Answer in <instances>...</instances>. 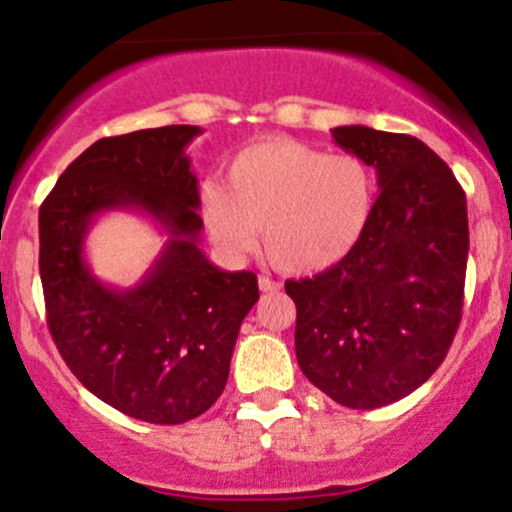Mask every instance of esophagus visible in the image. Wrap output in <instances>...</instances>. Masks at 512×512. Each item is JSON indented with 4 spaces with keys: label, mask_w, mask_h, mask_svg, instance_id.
<instances>
[{
    "label": "esophagus",
    "mask_w": 512,
    "mask_h": 512,
    "mask_svg": "<svg viewBox=\"0 0 512 512\" xmlns=\"http://www.w3.org/2000/svg\"><path fill=\"white\" fill-rule=\"evenodd\" d=\"M279 289H281L279 281H274L272 276H267V274H260V291L262 293H274V291H279Z\"/></svg>",
    "instance_id": "34e87169"
}]
</instances>
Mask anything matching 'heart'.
Here are the masks:
<instances>
[{
    "label": "heart",
    "instance_id": "heart-1",
    "mask_svg": "<svg viewBox=\"0 0 512 512\" xmlns=\"http://www.w3.org/2000/svg\"><path fill=\"white\" fill-rule=\"evenodd\" d=\"M199 211L226 260L260 243L281 272L337 267L366 238L375 214V180L354 156H330L296 139L245 146L226 168V187L207 182Z\"/></svg>",
    "mask_w": 512,
    "mask_h": 512
}]
</instances>
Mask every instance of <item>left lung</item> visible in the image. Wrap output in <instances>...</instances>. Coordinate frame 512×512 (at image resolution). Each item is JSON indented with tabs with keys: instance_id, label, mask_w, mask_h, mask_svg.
Returning a JSON list of instances; mask_svg holds the SVG:
<instances>
[{
	"instance_id": "1",
	"label": "left lung",
	"mask_w": 512,
	"mask_h": 512,
	"mask_svg": "<svg viewBox=\"0 0 512 512\" xmlns=\"http://www.w3.org/2000/svg\"><path fill=\"white\" fill-rule=\"evenodd\" d=\"M334 142L375 168L380 195L361 245L313 279L286 281L303 375L349 409L407 397L436 373L462 317L467 197L409 134L363 125Z\"/></svg>"
}]
</instances>
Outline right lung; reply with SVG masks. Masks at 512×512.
I'll return each mask as SVG.
<instances>
[{
    "instance_id": "add662e5",
    "label": "right lung",
    "mask_w": 512,
    "mask_h": 512,
    "mask_svg": "<svg viewBox=\"0 0 512 512\" xmlns=\"http://www.w3.org/2000/svg\"><path fill=\"white\" fill-rule=\"evenodd\" d=\"M195 125L91 144L40 207V281L57 349L88 392L149 424H185L221 397L240 322L260 298L252 272H223L199 250V187L187 146ZM134 210L167 236L139 285L90 272L98 215Z\"/></svg>"
}]
</instances>
